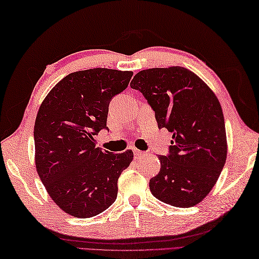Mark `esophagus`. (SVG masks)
I'll return each instance as SVG.
<instances>
[{"label":"esophagus","mask_w":259,"mask_h":259,"mask_svg":"<svg viewBox=\"0 0 259 259\" xmlns=\"http://www.w3.org/2000/svg\"><path fill=\"white\" fill-rule=\"evenodd\" d=\"M134 154H135L136 157H141V156H143V155L145 154V152H142V151H140V150L134 149Z\"/></svg>","instance_id":"obj_1"}]
</instances>
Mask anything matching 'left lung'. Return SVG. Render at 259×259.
<instances>
[{"mask_svg": "<svg viewBox=\"0 0 259 259\" xmlns=\"http://www.w3.org/2000/svg\"><path fill=\"white\" fill-rule=\"evenodd\" d=\"M155 112L159 128L171 132L167 156L150 180L160 201L189 208L200 203L217 182L227 157L223 109L211 88L187 68L141 70L131 81Z\"/></svg>", "mask_w": 259, "mask_h": 259, "instance_id": "obj_1", "label": "left lung"}]
</instances>
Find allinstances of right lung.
Wrapping results in <instances>:
<instances>
[{
  "label": "right lung",
  "instance_id": "1",
  "mask_svg": "<svg viewBox=\"0 0 259 259\" xmlns=\"http://www.w3.org/2000/svg\"><path fill=\"white\" fill-rule=\"evenodd\" d=\"M133 71L107 68L71 72L41 103L34 123L36 172L50 198L66 213L91 218L117 198V181L133 152L113 154L96 146L108 128L112 98L128 86Z\"/></svg>",
  "mask_w": 259,
  "mask_h": 259
}]
</instances>
